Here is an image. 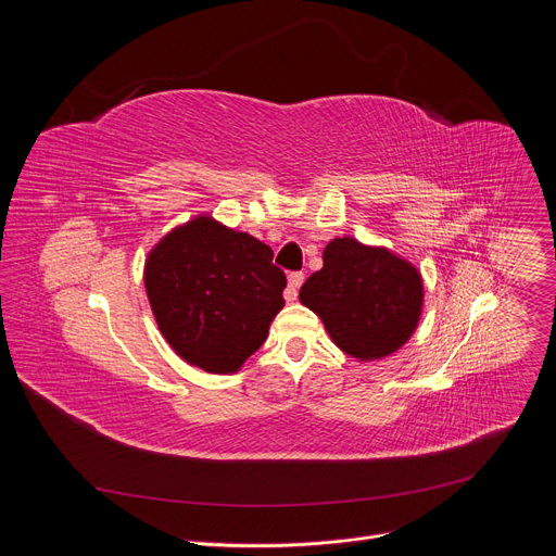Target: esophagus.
<instances>
[{"mask_svg": "<svg viewBox=\"0 0 556 556\" xmlns=\"http://www.w3.org/2000/svg\"><path fill=\"white\" fill-rule=\"evenodd\" d=\"M303 279H305L303 273H290V275H288V288H286V292H283V294H286V301H294V299H296Z\"/></svg>", "mask_w": 556, "mask_h": 556, "instance_id": "esophagus-1", "label": "esophagus"}]
</instances>
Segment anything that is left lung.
Here are the masks:
<instances>
[{
	"label": "left lung",
	"mask_w": 556,
	"mask_h": 556,
	"mask_svg": "<svg viewBox=\"0 0 556 556\" xmlns=\"http://www.w3.org/2000/svg\"><path fill=\"white\" fill-rule=\"evenodd\" d=\"M299 299L321 316L345 354L371 361L403 348L414 334L422 279L409 262L343 237L326 247L324 268L307 277Z\"/></svg>",
	"instance_id": "left-lung-1"
}]
</instances>
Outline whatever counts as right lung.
<instances>
[{
  "instance_id": "right-lung-1",
  "label": "right lung",
  "mask_w": 556,
  "mask_h": 556,
  "mask_svg": "<svg viewBox=\"0 0 556 556\" xmlns=\"http://www.w3.org/2000/svg\"><path fill=\"white\" fill-rule=\"evenodd\" d=\"M144 288L157 328L187 363L232 374L266 341L286 275L270 247L198 217L151 251Z\"/></svg>"
}]
</instances>
